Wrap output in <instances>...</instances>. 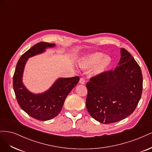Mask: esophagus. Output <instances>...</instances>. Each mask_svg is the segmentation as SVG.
Masks as SVG:
<instances>
[{"label":"esophagus","mask_w":152,"mask_h":152,"mask_svg":"<svg viewBox=\"0 0 152 152\" xmlns=\"http://www.w3.org/2000/svg\"><path fill=\"white\" fill-rule=\"evenodd\" d=\"M86 82V80L84 77H81L80 79V80H79V83L81 84H84Z\"/></svg>","instance_id":"34e87169"}]
</instances>
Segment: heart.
I'll return each mask as SVG.
<instances>
[{
	"label": "heart",
	"instance_id": "1",
	"mask_svg": "<svg viewBox=\"0 0 152 152\" xmlns=\"http://www.w3.org/2000/svg\"><path fill=\"white\" fill-rule=\"evenodd\" d=\"M111 63V58L104 56L102 53L96 52L82 58L79 61V66L83 69H87L94 66L92 73L94 75L102 74Z\"/></svg>",
	"mask_w": 152,
	"mask_h": 152
}]
</instances>
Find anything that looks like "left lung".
<instances>
[{
    "instance_id": "1",
    "label": "left lung",
    "mask_w": 152,
    "mask_h": 152,
    "mask_svg": "<svg viewBox=\"0 0 152 152\" xmlns=\"http://www.w3.org/2000/svg\"><path fill=\"white\" fill-rule=\"evenodd\" d=\"M118 65L114 70L91 77L86 84L87 111L103 124L117 122L130 115L141 97V68L126 49H121Z\"/></svg>"
}]
</instances>
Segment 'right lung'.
I'll list each match as a JSON object with an SVG mask.
<instances>
[{"label":"right lung","instance_id":"obj_1","mask_svg":"<svg viewBox=\"0 0 152 152\" xmlns=\"http://www.w3.org/2000/svg\"><path fill=\"white\" fill-rule=\"evenodd\" d=\"M54 44L40 42L27 50L18 61L13 75V89L17 102L21 109L30 116L39 121L50 120L61 112L68 94L79 82V77L59 79L44 93L34 94L27 90L22 83V75L28 58L44 52Z\"/></svg>","mask_w":152,"mask_h":152}]
</instances>
